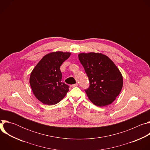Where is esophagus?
<instances>
[{
	"mask_svg": "<svg viewBox=\"0 0 150 150\" xmlns=\"http://www.w3.org/2000/svg\"><path fill=\"white\" fill-rule=\"evenodd\" d=\"M77 86H78V84H77V83H75V84H72V85H71V87H72V88L75 87H77Z\"/></svg>",
	"mask_w": 150,
	"mask_h": 150,
	"instance_id": "obj_1",
	"label": "esophagus"
}]
</instances>
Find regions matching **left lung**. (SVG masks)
Here are the masks:
<instances>
[{
    "mask_svg": "<svg viewBox=\"0 0 150 150\" xmlns=\"http://www.w3.org/2000/svg\"><path fill=\"white\" fill-rule=\"evenodd\" d=\"M79 60L90 81L85 90L95 105L103 107L112 103L123 87V77L113 62L106 55L90 52L79 53Z\"/></svg>",
    "mask_w": 150,
    "mask_h": 150,
    "instance_id": "1",
    "label": "left lung"
}]
</instances>
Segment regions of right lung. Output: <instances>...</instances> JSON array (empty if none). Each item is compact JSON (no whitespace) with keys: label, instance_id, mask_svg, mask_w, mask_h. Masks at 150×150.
Wrapping results in <instances>:
<instances>
[{"label":"right lung","instance_id":"1","mask_svg":"<svg viewBox=\"0 0 150 150\" xmlns=\"http://www.w3.org/2000/svg\"><path fill=\"white\" fill-rule=\"evenodd\" d=\"M70 56L69 52H52L42 57L33 69L30 84L34 95L41 103L56 104L69 91V87L62 82L60 67Z\"/></svg>","mask_w":150,"mask_h":150}]
</instances>
